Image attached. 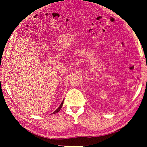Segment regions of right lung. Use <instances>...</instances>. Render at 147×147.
Segmentation results:
<instances>
[{
    "mask_svg": "<svg viewBox=\"0 0 147 147\" xmlns=\"http://www.w3.org/2000/svg\"><path fill=\"white\" fill-rule=\"evenodd\" d=\"M64 100L63 99V102H62V103L61 104V105H59V107L57 108V109L55 111V112L53 113V114H55V113H58V112H59V111H60V110H61V108H62V107H63V103H64Z\"/></svg>",
    "mask_w": 147,
    "mask_h": 147,
    "instance_id": "right-lung-1",
    "label": "right lung"
}]
</instances>
